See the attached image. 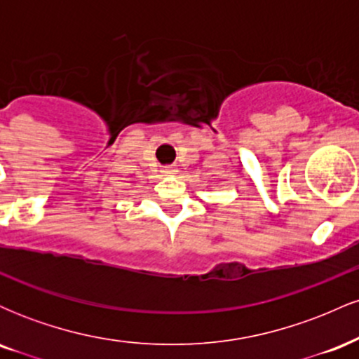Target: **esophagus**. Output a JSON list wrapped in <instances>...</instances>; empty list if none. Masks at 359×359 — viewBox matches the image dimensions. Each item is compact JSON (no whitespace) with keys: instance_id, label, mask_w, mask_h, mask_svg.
<instances>
[{"instance_id":"1","label":"esophagus","mask_w":359,"mask_h":359,"mask_svg":"<svg viewBox=\"0 0 359 359\" xmlns=\"http://www.w3.org/2000/svg\"><path fill=\"white\" fill-rule=\"evenodd\" d=\"M175 172H177V167H175V165H167V167H163V174L170 175V174H175Z\"/></svg>"}]
</instances>
